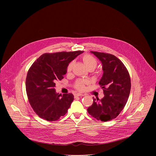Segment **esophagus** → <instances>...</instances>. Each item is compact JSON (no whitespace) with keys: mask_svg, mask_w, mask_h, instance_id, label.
Masks as SVG:
<instances>
[{"mask_svg":"<svg viewBox=\"0 0 156 156\" xmlns=\"http://www.w3.org/2000/svg\"><path fill=\"white\" fill-rule=\"evenodd\" d=\"M85 94H83V93L79 92V93H76V94L75 95V97H80V96H85Z\"/></svg>","mask_w":156,"mask_h":156,"instance_id":"esophagus-1","label":"esophagus"}]
</instances>
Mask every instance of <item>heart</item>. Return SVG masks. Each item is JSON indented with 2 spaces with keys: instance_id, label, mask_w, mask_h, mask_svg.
Masks as SVG:
<instances>
[{
  "instance_id": "heart-1",
  "label": "heart",
  "mask_w": 156,
  "mask_h": 156,
  "mask_svg": "<svg viewBox=\"0 0 156 156\" xmlns=\"http://www.w3.org/2000/svg\"><path fill=\"white\" fill-rule=\"evenodd\" d=\"M82 61L85 66L89 70H94L97 66L98 62L93 56L89 54H85L82 57ZM74 61H71L67 67V72L69 73L72 71L74 66ZM88 83L87 80H78L75 83V87L80 90H83L85 88V85Z\"/></svg>"
}]
</instances>
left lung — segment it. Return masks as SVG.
I'll return each mask as SVG.
<instances>
[{
	"instance_id": "left-lung-1",
	"label": "left lung",
	"mask_w": 156,
	"mask_h": 156,
	"mask_svg": "<svg viewBox=\"0 0 156 156\" xmlns=\"http://www.w3.org/2000/svg\"><path fill=\"white\" fill-rule=\"evenodd\" d=\"M102 64L103 75L99 82L104 90L102 99L93 98V104L87 111L92 116L103 122L116 118L129 97L131 82L128 71L123 62L115 55L90 51Z\"/></svg>"
}]
</instances>
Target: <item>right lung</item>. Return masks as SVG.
Wrapping results in <instances>:
<instances>
[{"mask_svg":"<svg viewBox=\"0 0 156 156\" xmlns=\"http://www.w3.org/2000/svg\"><path fill=\"white\" fill-rule=\"evenodd\" d=\"M83 51L45 53L31 66L26 80V88L31 106L37 115L55 121L67 113L74 101L72 94L61 95L54 88L64 78L67 67Z\"/></svg>","mask_w":156,"mask_h":156,"instance_id":"add662e5","label":"right lung"}]
</instances>
